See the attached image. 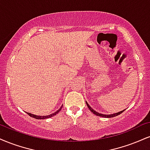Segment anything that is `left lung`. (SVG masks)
<instances>
[{
	"label": "left lung",
	"instance_id": "left-lung-1",
	"mask_svg": "<svg viewBox=\"0 0 150 150\" xmlns=\"http://www.w3.org/2000/svg\"><path fill=\"white\" fill-rule=\"evenodd\" d=\"M86 105H87V107L89 108V109L91 111V112H93V114L97 115V116H99V117H107V118H109V117H114L115 116H117V115H120L121 113H122L124 110H122V111H120L119 112H117V113H115V114H112V115H103V114H100V113L97 112H96L94 110L92 109L91 107H90V105L89 104L87 103L86 102Z\"/></svg>",
	"mask_w": 150,
	"mask_h": 150
}]
</instances>
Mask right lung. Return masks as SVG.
<instances>
[{
    "label": "right lung",
    "mask_w": 150,
    "mask_h": 150,
    "mask_svg": "<svg viewBox=\"0 0 150 150\" xmlns=\"http://www.w3.org/2000/svg\"><path fill=\"white\" fill-rule=\"evenodd\" d=\"M63 105L61 106V107L59 108V110L57 112H55L54 113H53V114H51L50 115H46V116H37V115H33V114H30V113H28V112H26L27 114H28V115H29L30 117H33V118L35 119H37V120H43V119H47V118H50V117H52L53 116H54V115H56L57 114V113L59 112V111L61 110V108H62Z\"/></svg>",
    "instance_id": "1"
}]
</instances>
